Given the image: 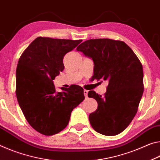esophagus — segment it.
<instances>
[{
    "label": "esophagus",
    "instance_id": "1",
    "mask_svg": "<svg viewBox=\"0 0 160 160\" xmlns=\"http://www.w3.org/2000/svg\"><path fill=\"white\" fill-rule=\"evenodd\" d=\"M88 91L87 90H83V94H84L85 97H87V96H88Z\"/></svg>",
    "mask_w": 160,
    "mask_h": 160
}]
</instances>
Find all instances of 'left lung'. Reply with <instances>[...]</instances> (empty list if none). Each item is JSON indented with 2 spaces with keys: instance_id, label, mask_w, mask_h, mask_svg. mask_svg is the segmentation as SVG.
Returning <instances> with one entry per match:
<instances>
[{
  "instance_id": "1",
  "label": "left lung",
  "mask_w": 160,
  "mask_h": 160,
  "mask_svg": "<svg viewBox=\"0 0 160 160\" xmlns=\"http://www.w3.org/2000/svg\"><path fill=\"white\" fill-rule=\"evenodd\" d=\"M77 50L93 59L92 79L108 82L104 96L94 91L88 93L98 103L97 109L88 117L91 126L104 135L119 134L137 113L144 91L142 64L132 49L120 40H88Z\"/></svg>"
}]
</instances>
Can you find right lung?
<instances>
[{
    "mask_svg": "<svg viewBox=\"0 0 160 160\" xmlns=\"http://www.w3.org/2000/svg\"><path fill=\"white\" fill-rule=\"evenodd\" d=\"M82 40L39 37L22 52L16 69V96L27 121L36 131L53 135L69 123L71 112L84 100L77 85L56 92L53 80L64 69L63 58Z\"/></svg>",
    "mask_w": 160,
    "mask_h": 160,
    "instance_id": "obj_1",
    "label": "right lung"
}]
</instances>
